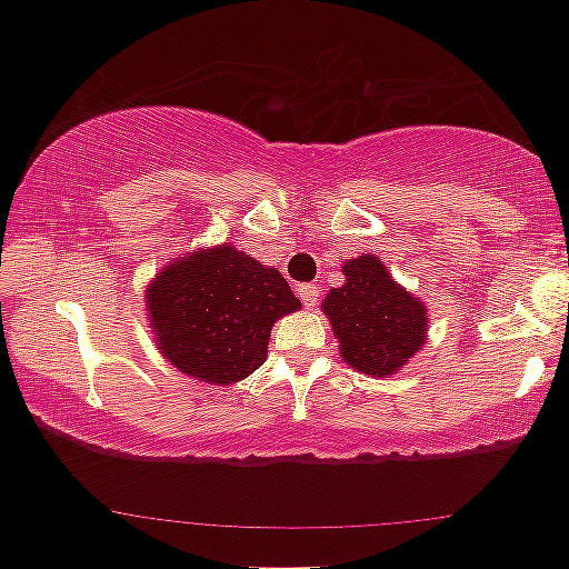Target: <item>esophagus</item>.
I'll return each instance as SVG.
<instances>
[{"mask_svg": "<svg viewBox=\"0 0 569 569\" xmlns=\"http://www.w3.org/2000/svg\"><path fill=\"white\" fill-rule=\"evenodd\" d=\"M296 291H299V299L303 301V307H307V309L317 307V301H319V286L317 283H301L299 288H296Z\"/></svg>", "mask_w": 569, "mask_h": 569, "instance_id": "esophagus-1", "label": "esophagus"}]
</instances>
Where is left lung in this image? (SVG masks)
Segmentation results:
<instances>
[{"label": "left lung", "instance_id": "left-lung-1", "mask_svg": "<svg viewBox=\"0 0 569 569\" xmlns=\"http://www.w3.org/2000/svg\"><path fill=\"white\" fill-rule=\"evenodd\" d=\"M342 276L346 283L322 301L342 361L366 376L389 379L428 338L426 303L405 291L376 254L348 260Z\"/></svg>", "mask_w": 569, "mask_h": 569}]
</instances>
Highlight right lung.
<instances>
[{"label":"right lung","mask_w":569,"mask_h":569,"mask_svg":"<svg viewBox=\"0 0 569 569\" xmlns=\"http://www.w3.org/2000/svg\"><path fill=\"white\" fill-rule=\"evenodd\" d=\"M296 309L301 301L286 278L231 244L172 260L147 288L159 350L178 371L216 387L266 363L270 330Z\"/></svg>","instance_id":"1"}]
</instances>
